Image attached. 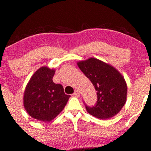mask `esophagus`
<instances>
[{"mask_svg": "<svg viewBox=\"0 0 151 151\" xmlns=\"http://www.w3.org/2000/svg\"><path fill=\"white\" fill-rule=\"evenodd\" d=\"M73 95L74 96H77V97H78V96H80V92H79V90H75V91H74Z\"/></svg>", "mask_w": 151, "mask_h": 151, "instance_id": "esophagus-1", "label": "esophagus"}]
</instances>
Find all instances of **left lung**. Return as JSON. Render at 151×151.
Here are the masks:
<instances>
[{
	"label": "left lung",
	"mask_w": 151,
	"mask_h": 151,
	"mask_svg": "<svg viewBox=\"0 0 151 151\" xmlns=\"http://www.w3.org/2000/svg\"><path fill=\"white\" fill-rule=\"evenodd\" d=\"M77 65L97 91L95 106L85 105L88 113L101 119L116 115L126 101L127 84L124 77L111 65L96 58L78 62Z\"/></svg>",
	"instance_id": "1"
}]
</instances>
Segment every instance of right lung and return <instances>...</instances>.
Masks as SVG:
<instances>
[{
	"instance_id": "1",
	"label": "right lung",
	"mask_w": 151,
	"mask_h": 151,
	"mask_svg": "<svg viewBox=\"0 0 151 151\" xmlns=\"http://www.w3.org/2000/svg\"><path fill=\"white\" fill-rule=\"evenodd\" d=\"M55 70L42 67L36 71L26 86L23 105L27 114L38 121L49 122L63 110L70 95L63 86L53 82Z\"/></svg>"
}]
</instances>
